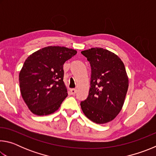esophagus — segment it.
Segmentation results:
<instances>
[{"instance_id": "1", "label": "esophagus", "mask_w": 156, "mask_h": 156, "mask_svg": "<svg viewBox=\"0 0 156 156\" xmlns=\"http://www.w3.org/2000/svg\"><path fill=\"white\" fill-rule=\"evenodd\" d=\"M70 92H71V94H72V95H75V94L76 93V90L75 89H71Z\"/></svg>"}]
</instances>
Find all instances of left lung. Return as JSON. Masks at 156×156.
Here are the masks:
<instances>
[{"label":"left lung","mask_w":156,"mask_h":156,"mask_svg":"<svg viewBox=\"0 0 156 156\" xmlns=\"http://www.w3.org/2000/svg\"><path fill=\"white\" fill-rule=\"evenodd\" d=\"M90 63L91 83L87 99L80 102L84 114L92 122L105 124L122 109L129 87L123 62L114 53L96 47L81 51Z\"/></svg>","instance_id":"8db88e82"}]
</instances>
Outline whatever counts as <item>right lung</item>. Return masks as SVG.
Masks as SVG:
<instances>
[{"label":"right lung","instance_id":"right-lung-1","mask_svg":"<svg viewBox=\"0 0 156 156\" xmlns=\"http://www.w3.org/2000/svg\"><path fill=\"white\" fill-rule=\"evenodd\" d=\"M76 53L67 47L49 46L26 59L19 73L20 89L34 114L47 115L59 109L68 95L63 82V65Z\"/></svg>","mask_w":156,"mask_h":156}]
</instances>
